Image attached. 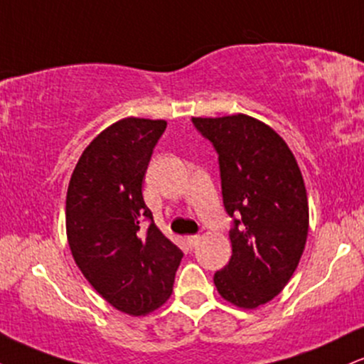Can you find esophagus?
Listing matches in <instances>:
<instances>
[{"label":"esophagus","mask_w":364,"mask_h":364,"mask_svg":"<svg viewBox=\"0 0 364 364\" xmlns=\"http://www.w3.org/2000/svg\"><path fill=\"white\" fill-rule=\"evenodd\" d=\"M198 241H200V236H188L186 237V243L190 248H195V246L198 245Z\"/></svg>","instance_id":"1"}]
</instances>
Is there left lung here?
I'll return each instance as SVG.
<instances>
[{
  "label": "left lung",
  "mask_w": 364,
  "mask_h": 364,
  "mask_svg": "<svg viewBox=\"0 0 364 364\" xmlns=\"http://www.w3.org/2000/svg\"><path fill=\"white\" fill-rule=\"evenodd\" d=\"M191 121L219 156L223 203L232 217V255L214 284L225 301L257 308L289 282L306 245L301 171L286 141L262 121L246 114Z\"/></svg>",
  "instance_id": "left-lung-1"
}]
</instances>
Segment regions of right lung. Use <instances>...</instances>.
<instances>
[{
	"instance_id": "obj_1",
	"label": "right lung",
	"mask_w": 364,
	"mask_h": 364,
	"mask_svg": "<svg viewBox=\"0 0 364 364\" xmlns=\"http://www.w3.org/2000/svg\"><path fill=\"white\" fill-rule=\"evenodd\" d=\"M166 127L141 118L111 124L83 150L66 193V235L78 269L107 303L133 316L169 298L183 258L141 195Z\"/></svg>"
}]
</instances>
